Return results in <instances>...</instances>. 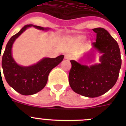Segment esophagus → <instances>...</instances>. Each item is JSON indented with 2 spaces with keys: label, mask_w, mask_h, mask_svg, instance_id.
Wrapping results in <instances>:
<instances>
[{
  "label": "esophagus",
  "mask_w": 126,
  "mask_h": 126,
  "mask_svg": "<svg viewBox=\"0 0 126 126\" xmlns=\"http://www.w3.org/2000/svg\"><path fill=\"white\" fill-rule=\"evenodd\" d=\"M64 59L67 60H70L71 59V56L69 55V54H66V55L64 56Z\"/></svg>",
  "instance_id": "34e87169"
}]
</instances>
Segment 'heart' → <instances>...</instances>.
Wrapping results in <instances>:
<instances>
[{
	"instance_id": "1",
	"label": "heart",
	"mask_w": 126,
	"mask_h": 126,
	"mask_svg": "<svg viewBox=\"0 0 126 126\" xmlns=\"http://www.w3.org/2000/svg\"><path fill=\"white\" fill-rule=\"evenodd\" d=\"M85 37L83 36H78L74 38H69L67 39V41L69 42L70 44H77L82 43L84 41Z\"/></svg>"
}]
</instances>
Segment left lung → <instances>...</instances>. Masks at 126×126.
<instances>
[{"label": "left lung", "mask_w": 126, "mask_h": 126, "mask_svg": "<svg viewBox=\"0 0 126 126\" xmlns=\"http://www.w3.org/2000/svg\"><path fill=\"white\" fill-rule=\"evenodd\" d=\"M96 42L93 47L103 55L101 63L88 67L71 60L69 82L76 93L88 97L104 94L115 85L121 66V57L118 43L105 29L95 28Z\"/></svg>", "instance_id": "obj_1"}]
</instances>
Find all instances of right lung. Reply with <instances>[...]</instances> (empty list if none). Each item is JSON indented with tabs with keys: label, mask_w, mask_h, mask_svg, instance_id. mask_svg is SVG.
<instances>
[{
	"label": "right lung",
	"mask_w": 126,
	"mask_h": 126,
	"mask_svg": "<svg viewBox=\"0 0 126 126\" xmlns=\"http://www.w3.org/2000/svg\"><path fill=\"white\" fill-rule=\"evenodd\" d=\"M31 26L39 30H47L32 24L25 25L8 41L2 58V69L7 83L15 91L22 95L34 94L44 88L50 72L64 58V55H62L54 58H43L36 64L29 67L18 65L11 55L13 44L23 32Z\"/></svg>",
	"instance_id": "1"
}]
</instances>
